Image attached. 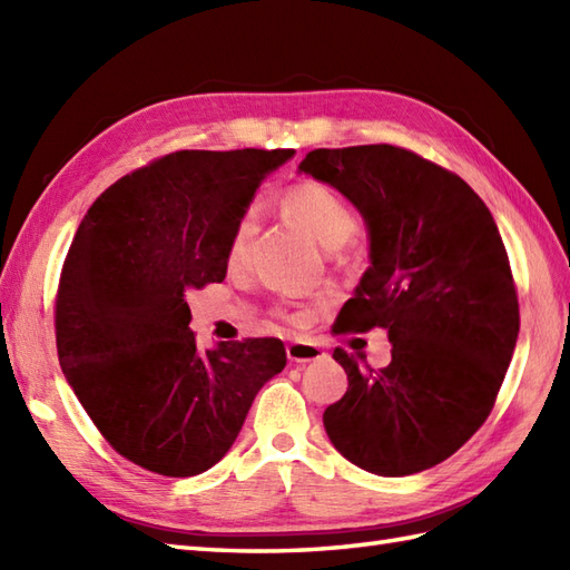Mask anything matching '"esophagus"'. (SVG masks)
Returning a JSON list of instances; mask_svg holds the SVG:
<instances>
[{
  "label": "esophagus",
  "mask_w": 570,
  "mask_h": 570,
  "mask_svg": "<svg viewBox=\"0 0 570 570\" xmlns=\"http://www.w3.org/2000/svg\"><path fill=\"white\" fill-rule=\"evenodd\" d=\"M286 357L292 360V362H296V365H306V362H316V360H321V357H325V353L323 350L318 347V345H313V343H292V345H286Z\"/></svg>",
  "instance_id": "34e87169"
}]
</instances>
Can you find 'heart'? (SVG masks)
I'll use <instances>...</instances> for the list:
<instances>
[{
	"label": "heart",
	"instance_id": "1",
	"mask_svg": "<svg viewBox=\"0 0 570 570\" xmlns=\"http://www.w3.org/2000/svg\"><path fill=\"white\" fill-rule=\"evenodd\" d=\"M282 208L296 225L304 227L323 249H341L357 233L355 213L350 210L347 203L328 186L311 184V180L308 184H298L286 193ZM254 235H257V217L252 213L242 215L233 229V235H229V262H239L245 257Z\"/></svg>",
	"mask_w": 570,
	"mask_h": 570
}]
</instances>
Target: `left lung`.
I'll use <instances>...</instances> for the list:
<instances>
[{"instance_id": "8db88e82", "label": "left lung", "mask_w": 570, "mask_h": 570, "mask_svg": "<svg viewBox=\"0 0 570 570\" xmlns=\"http://www.w3.org/2000/svg\"><path fill=\"white\" fill-rule=\"evenodd\" d=\"M298 174L333 186L367 227L370 266L343 331L384 328L392 343L384 370L335 350L347 392L325 409V433L382 478L439 465L488 419L517 345L500 229L463 178L390 144L316 149Z\"/></svg>"}]
</instances>
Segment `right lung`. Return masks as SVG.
Listing matches in <instances>:
<instances>
[{
  "mask_svg": "<svg viewBox=\"0 0 570 570\" xmlns=\"http://www.w3.org/2000/svg\"><path fill=\"white\" fill-rule=\"evenodd\" d=\"M294 154H168L119 178L82 217L58 286V360L95 426L131 463L200 475L284 370L276 337L200 350L186 294L223 282L237 220Z\"/></svg>",
  "mask_w": 570,
  "mask_h": 570,
  "instance_id": "add662e5",
  "label": "right lung"
}]
</instances>
